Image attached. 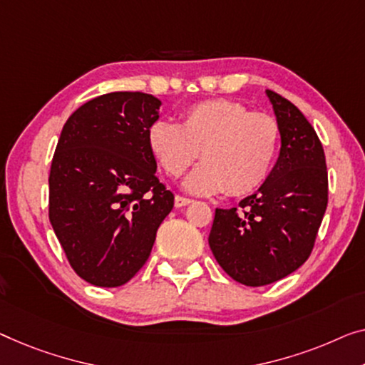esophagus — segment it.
I'll return each instance as SVG.
<instances>
[{"label":"esophagus","instance_id":"1","mask_svg":"<svg viewBox=\"0 0 365 365\" xmlns=\"http://www.w3.org/2000/svg\"><path fill=\"white\" fill-rule=\"evenodd\" d=\"M190 203H192V200H190V198L180 197V195H177V197H175V208H182V206H187Z\"/></svg>","mask_w":365,"mask_h":365}]
</instances>
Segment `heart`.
I'll use <instances>...</instances> for the list:
<instances>
[{
    "label": "heart",
    "mask_w": 365,
    "mask_h": 365,
    "mask_svg": "<svg viewBox=\"0 0 365 365\" xmlns=\"http://www.w3.org/2000/svg\"><path fill=\"white\" fill-rule=\"evenodd\" d=\"M280 140L275 118L226 98L190 106L178 126L155 121L148 130L150 154L168 177H180L201 152L205 162L183 182L195 195L254 193L270 177Z\"/></svg>",
    "instance_id": "heart-1"
}]
</instances>
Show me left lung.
<instances>
[{
  "mask_svg": "<svg viewBox=\"0 0 365 365\" xmlns=\"http://www.w3.org/2000/svg\"><path fill=\"white\" fill-rule=\"evenodd\" d=\"M282 133L270 177L237 208H216L208 242L231 279L247 287L274 284L307 262L328 206L323 145L298 108L265 91Z\"/></svg>",
  "mask_w": 365,
  "mask_h": 365,
  "instance_id": "1",
  "label": "left lung"
}]
</instances>
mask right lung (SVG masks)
Here are the masks:
<instances>
[{"mask_svg":"<svg viewBox=\"0 0 365 365\" xmlns=\"http://www.w3.org/2000/svg\"><path fill=\"white\" fill-rule=\"evenodd\" d=\"M160 105L140 91H114L63 124L48 175V220L72 269L91 285L133 279L173 208L148 145Z\"/></svg>","mask_w":365,"mask_h":365,"instance_id":"right-lung-1","label":"right lung"}]
</instances>
